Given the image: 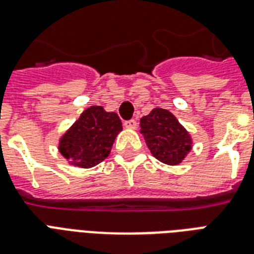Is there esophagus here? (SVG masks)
Instances as JSON below:
<instances>
[{"instance_id":"esophagus-1","label":"esophagus","mask_w":254,"mask_h":254,"mask_svg":"<svg viewBox=\"0 0 254 254\" xmlns=\"http://www.w3.org/2000/svg\"><path fill=\"white\" fill-rule=\"evenodd\" d=\"M124 127H127V129H135V127H137V121H135V120L125 121V123H124Z\"/></svg>"}]
</instances>
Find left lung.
Instances as JSON below:
<instances>
[{"instance_id":"obj_1","label":"left lung","mask_w":254,"mask_h":254,"mask_svg":"<svg viewBox=\"0 0 254 254\" xmlns=\"http://www.w3.org/2000/svg\"><path fill=\"white\" fill-rule=\"evenodd\" d=\"M139 133L149 150L165 165L177 166L192 150V137L175 116L167 109L154 108L139 120Z\"/></svg>"}]
</instances>
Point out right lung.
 Listing matches in <instances>:
<instances>
[{"label":"right lung","instance_id":"add662e5","mask_svg":"<svg viewBox=\"0 0 254 254\" xmlns=\"http://www.w3.org/2000/svg\"><path fill=\"white\" fill-rule=\"evenodd\" d=\"M121 130L123 124L117 113L92 105L61 135L58 150L71 166L91 169L111 154Z\"/></svg>","mask_w":254,"mask_h":254}]
</instances>
